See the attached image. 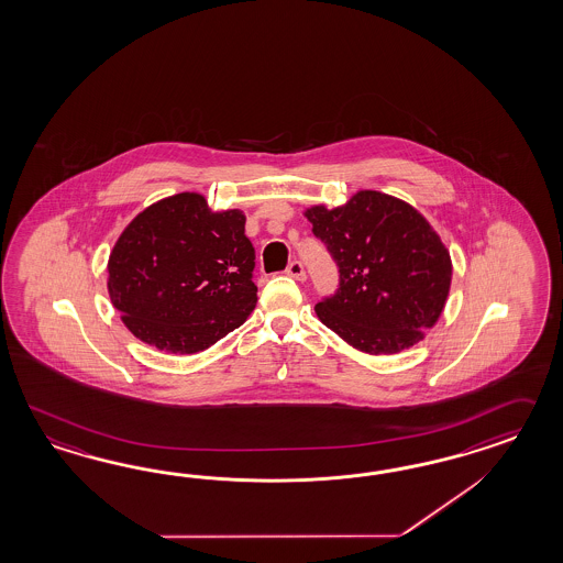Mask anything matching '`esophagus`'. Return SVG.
<instances>
[{"label":"esophagus","instance_id":"34e87169","mask_svg":"<svg viewBox=\"0 0 563 563\" xmlns=\"http://www.w3.org/2000/svg\"><path fill=\"white\" fill-rule=\"evenodd\" d=\"M287 275L292 276L295 280H305L307 275H305V268H302V264L299 261H292L287 266Z\"/></svg>","mask_w":563,"mask_h":563}]
</instances>
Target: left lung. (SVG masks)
<instances>
[{"instance_id": "1", "label": "left lung", "mask_w": 563, "mask_h": 563, "mask_svg": "<svg viewBox=\"0 0 563 563\" xmlns=\"http://www.w3.org/2000/svg\"><path fill=\"white\" fill-rule=\"evenodd\" d=\"M302 216L340 266L338 292L316 305L319 321L372 356L421 342L452 287V256L431 223L411 203L372 189Z\"/></svg>"}]
</instances>
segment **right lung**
Instances as JSON below:
<instances>
[{"label":"right lung","mask_w":563,"mask_h":563,"mask_svg":"<svg viewBox=\"0 0 563 563\" xmlns=\"http://www.w3.org/2000/svg\"><path fill=\"white\" fill-rule=\"evenodd\" d=\"M242 209L213 211L201 192L142 209L111 247L110 301L130 333L166 354H197L254 311V247Z\"/></svg>","instance_id":"add662e5"}]
</instances>
